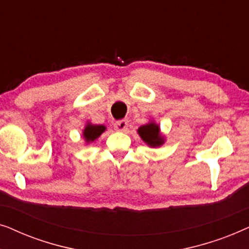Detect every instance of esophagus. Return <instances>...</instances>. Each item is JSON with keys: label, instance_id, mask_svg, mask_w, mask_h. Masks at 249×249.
<instances>
[{"label": "esophagus", "instance_id": "esophagus-1", "mask_svg": "<svg viewBox=\"0 0 249 249\" xmlns=\"http://www.w3.org/2000/svg\"><path fill=\"white\" fill-rule=\"evenodd\" d=\"M127 127H128L127 120H119L115 122V124H114L115 130H118V131H125L127 130Z\"/></svg>", "mask_w": 249, "mask_h": 249}]
</instances>
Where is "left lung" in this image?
<instances>
[{
  "instance_id": "obj_1",
  "label": "left lung",
  "mask_w": 249,
  "mask_h": 249,
  "mask_svg": "<svg viewBox=\"0 0 249 249\" xmlns=\"http://www.w3.org/2000/svg\"><path fill=\"white\" fill-rule=\"evenodd\" d=\"M137 132L142 141L149 147H160L165 142V137L162 135L161 128L153 120L141 125L137 129Z\"/></svg>"
}]
</instances>
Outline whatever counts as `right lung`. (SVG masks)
Here are the masks:
<instances>
[{"mask_svg": "<svg viewBox=\"0 0 249 249\" xmlns=\"http://www.w3.org/2000/svg\"><path fill=\"white\" fill-rule=\"evenodd\" d=\"M105 130H107V127H105V125L93 124L90 121H87V124L85 125L83 130V137L85 139V142H86V144H89V142L96 141Z\"/></svg>", "mask_w": 249, "mask_h": 249, "instance_id": "right-lung-1", "label": "right lung"}]
</instances>
